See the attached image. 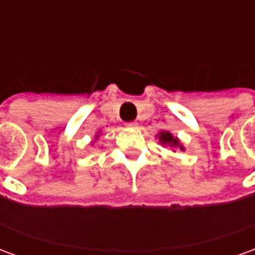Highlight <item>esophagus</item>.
I'll return each instance as SVG.
<instances>
[{
    "label": "esophagus",
    "instance_id": "esophagus-1",
    "mask_svg": "<svg viewBox=\"0 0 255 255\" xmlns=\"http://www.w3.org/2000/svg\"><path fill=\"white\" fill-rule=\"evenodd\" d=\"M126 126H127L128 128H136V127H138V123H136V122H129V123H127Z\"/></svg>",
    "mask_w": 255,
    "mask_h": 255
}]
</instances>
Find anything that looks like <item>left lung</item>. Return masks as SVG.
Wrapping results in <instances>:
<instances>
[{"label":"left lung","instance_id":"left-lung-1","mask_svg":"<svg viewBox=\"0 0 255 255\" xmlns=\"http://www.w3.org/2000/svg\"><path fill=\"white\" fill-rule=\"evenodd\" d=\"M158 140L161 142V144H165V146H171V147H179L180 150H184L183 144L180 143V140L177 138H175L171 132L168 131H161L158 133Z\"/></svg>","mask_w":255,"mask_h":255}]
</instances>
